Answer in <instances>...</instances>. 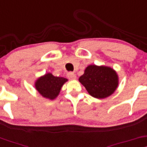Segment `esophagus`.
<instances>
[{"label": "esophagus", "instance_id": "34e87169", "mask_svg": "<svg viewBox=\"0 0 147 147\" xmlns=\"http://www.w3.org/2000/svg\"><path fill=\"white\" fill-rule=\"evenodd\" d=\"M67 77L71 80H74L76 78V74L73 73V72H69V73L67 74Z\"/></svg>", "mask_w": 147, "mask_h": 147}]
</instances>
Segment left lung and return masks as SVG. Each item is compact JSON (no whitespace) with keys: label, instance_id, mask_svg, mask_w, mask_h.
Returning a JSON list of instances; mask_svg holds the SVG:
<instances>
[{"label":"left lung","instance_id":"obj_1","mask_svg":"<svg viewBox=\"0 0 147 147\" xmlns=\"http://www.w3.org/2000/svg\"><path fill=\"white\" fill-rule=\"evenodd\" d=\"M78 80L88 93L97 99L111 95L118 86L116 71L106 66L89 65Z\"/></svg>","mask_w":147,"mask_h":147}]
</instances>
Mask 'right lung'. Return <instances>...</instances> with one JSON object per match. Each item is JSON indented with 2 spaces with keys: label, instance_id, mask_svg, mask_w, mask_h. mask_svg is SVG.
I'll return each instance as SVG.
<instances>
[{
  "label": "right lung",
  "instance_id": "right-lung-1",
  "mask_svg": "<svg viewBox=\"0 0 147 147\" xmlns=\"http://www.w3.org/2000/svg\"><path fill=\"white\" fill-rule=\"evenodd\" d=\"M67 80L65 78L54 76L48 73L36 80L35 88L42 97L53 100L59 95L61 87Z\"/></svg>",
  "mask_w": 147,
  "mask_h": 147
}]
</instances>
